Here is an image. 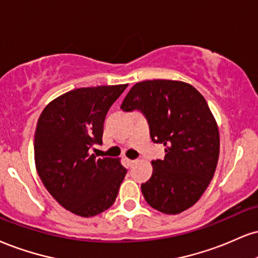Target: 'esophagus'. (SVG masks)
<instances>
[{
  "instance_id": "1",
  "label": "esophagus",
  "mask_w": 258,
  "mask_h": 258,
  "mask_svg": "<svg viewBox=\"0 0 258 258\" xmlns=\"http://www.w3.org/2000/svg\"><path fill=\"white\" fill-rule=\"evenodd\" d=\"M136 162H137V161H136V160H127V163H128L131 167H132L133 164H135Z\"/></svg>"
}]
</instances>
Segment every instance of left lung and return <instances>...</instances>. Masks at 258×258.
<instances>
[{"mask_svg":"<svg viewBox=\"0 0 258 258\" xmlns=\"http://www.w3.org/2000/svg\"><path fill=\"white\" fill-rule=\"evenodd\" d=\"M123 111L141 110L150 137L163 144L164 159L153 161V175L142 184L145 201L164 214L194 206L212 181L220 153L216 121L206 98L178 80L137 83L121 104Z\"/></svg>","mask_w":258,"mask_h":258,"instance_id":"8db88e82","label":"left lung"}]
</instances>
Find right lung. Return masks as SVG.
<instances>
[{
  "label": "right lung",
  "instance_id": "1",
  "mask_svg": "<svg viewBox=\"0 0 258 258\" xmlns=\"http://www.w3.org/2000/svg\"><path fill=\"white\" fill-rule=\"evenodd\" d=\"M127 84L80 88L51 101L35 132V162L42 182L64 209L91 218L113 206L127 169L119 159L90 154L102 144L103 123Z\"/></svg>",
  "mask_w": 258,
  "mask_h": 258
}]
</instances>
